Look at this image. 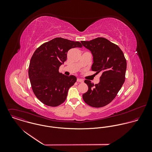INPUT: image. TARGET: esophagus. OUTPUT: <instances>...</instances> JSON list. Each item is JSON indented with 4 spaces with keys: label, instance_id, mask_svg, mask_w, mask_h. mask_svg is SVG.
<instances>
[{
    "label": "esophagus",
    "instance_id": "obj_1",
    "mask_svg": "<svg viewBox=\"0 0 152 152\" xmlns=\"http://www.w3.org/2000/svg\"><path fill=\"white\" fill-rule=\"evenodd\" d=\"M77 82H79V83H83V82H84V81H83V80L80 79V78H77Z\"/></svg>",
    "mask_w": 152,
    "mask_h": 152
}]
</instances>
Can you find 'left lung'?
<instances>
[{"label": "left lung", "instance_id": "1", "mask_svg": "<svg viewBox=\"0 0 152 152\" xmlns=\"http://www.w3.org/2000/svg\"><path fill=\"white\" fill-rule=\"evenodd\" d=\"M81 42L93 56L91 69L97 74L102 73L97 84L94 85L89 80L84 81L88 90L83 95V98L92 107H105L116 97L125 82L126 58L121 49L105 38Z\"/></svg>", "mask_w": 152, "mask_h": 152}]
</instances>
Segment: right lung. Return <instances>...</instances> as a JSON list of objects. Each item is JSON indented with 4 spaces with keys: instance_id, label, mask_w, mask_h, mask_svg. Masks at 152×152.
Listing matches in <instances>:
<instances>
[{
    "instance_id": "obj_1",
    "label": "right lung",
    "mask_w": 152,
    "mask_h": 152,
    "mask_svg": "<svg viewBox=\"0 0 152 152\" xmlns=\"http://www.w3.org/2000/svg\"><path fill=\"white\" fill-rule=\"evenodd\" d=\"M82 47L79 42L57 37L41 45L33 53L28 77L34 95L44 105L54 107L65 101L77 78L62 74L59 68L66 61L69 50Z\"/></svg>"
}]
</instances>
